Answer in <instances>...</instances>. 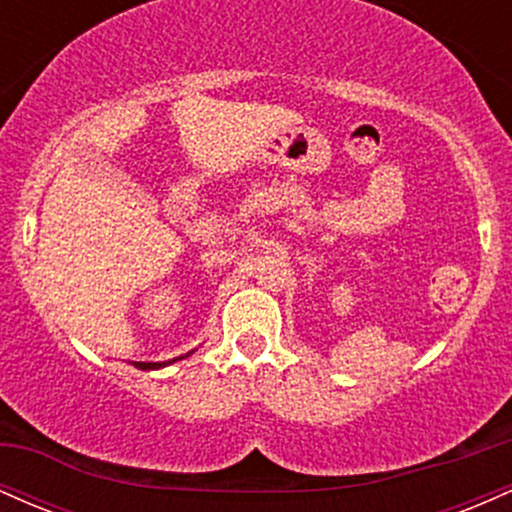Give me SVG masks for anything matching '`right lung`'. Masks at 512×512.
<instances>
[{
  "label": "right lung",
  "instance_id": "obj_1",
  "mask_svg": "<svg viewBox=\"0 0 512 512\" xmlns=\"http://www.w3.org/2000/svg\"><path fill=\"white\" fill-rule=\"evenodd\" d=\"M173 361H178V358H173ZM168 361V363H173ZM168 363H146V361H134V366L142 368V370H151V368H161V366H168Z\"/></svg>",
  "mask_w": 512,
  "mask_h": 512
}]
</instances>
